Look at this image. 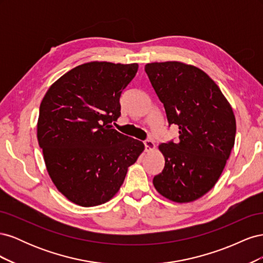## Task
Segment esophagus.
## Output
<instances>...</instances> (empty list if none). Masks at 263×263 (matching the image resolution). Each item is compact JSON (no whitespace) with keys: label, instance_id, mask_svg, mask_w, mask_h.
Here are the masks:
<instances>
[{"label":"esophagus","instance_id":"1","mask_svg":"<svg viewBox=\"0 0 263 263\" xmlns=\"http://www.w3.org/2000/svg\"><path fill=\"white\" fill-rule=\"evenodd\" d=\"M144 145H145V150L147 151V153H149V151H153L155 149V142L153 140L150 139H147L144 141Z\"/></svg>","mask_w":263,"mask_h":263}]
</instances>
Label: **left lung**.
<instances>
[{
    "label": "left lung",
    "mask_w": 263,
    "mask_h": 263,
    "mask_svg": "<svg viewBox=\"0 0 263 263\" xmlns=\"http://www.w3.org/2000/svg\"><path fill=\"white\" fill-rule=\"evenodd\" d=\"M145 71L179 140L159 146L164 168L153 183L169 200H197L215 185L236 136V121L217 84L204 71L178 61L147 63Z\"/></svg>",
    "instance_id": "obj_1"
}]
</instances>
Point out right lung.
I'll return each instance as SVG.
<instances>
[{
    "mask_svg": "<svg viewBox=\"0 0 263 263\" xmlns=\"http://www.w3.org/2000/svg\"><path fill=\"white\" fill-rule=\"evenodd\" d=\"M137 70V63H84L63 74L43 99L38 144L53 184L69 201L84 208L109 201L144 150L141 141L110 126L121 116L119 99Z\"/></svg>",
    "mask_w": 263,
    "mask_h": 263,
    "instance_id": "1",
    "label": "right lung"
}]
</instances>
